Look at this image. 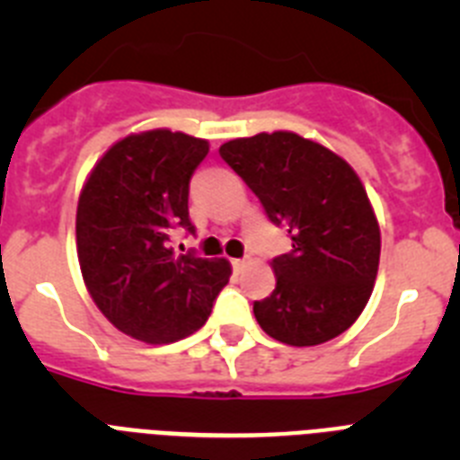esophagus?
<instances>
[{"label":"esophagus","mask_w":460,"mask_h":460,"mask_svg":"<svg viewBox=\"0 0 460 460\" xmlns=\"http://www.w3.org/2000/svg\"><path fill=\"white\" fill-rule=\"evenodd\" d=\"M249 262H251L249 258H237V260H233V267H234V271H242V270H246V267H249Z\"/></svg>","instance_id":"obj_1"}]
</instances>
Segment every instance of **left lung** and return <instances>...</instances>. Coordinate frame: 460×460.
Instances as JSON below:
<instances>
[{
	"mask_svg": "<svg viewBox=\"0 0 460 460\" xmlns=\"http://www.w3.org/2000/svg\"><path fill=\"white\" fill-rule=\"evenodd\" d=\"M218 154L292 239L290 253L271 260L274 292L253 304L262 332L296 348L343 334L367 306L380 265V226L355 170L290 131L237 137Z\"/></svg>",
	"mask_w": 460,
	"mask_h": 460,
	"instance_id": "8db88e82",
	"label": "left lung"
}]
</instances>
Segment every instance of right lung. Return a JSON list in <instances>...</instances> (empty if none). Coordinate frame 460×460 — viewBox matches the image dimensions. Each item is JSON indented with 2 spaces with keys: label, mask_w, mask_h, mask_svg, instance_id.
<instances>
[{
  "label": "right lung",
  "mask_w": 460,
  "mask_h": 460,
  "mask_svg": "<svg viewBox=\"0 0 460 460\" xmlns=\"http://www.w3.org/2000/svg\"><path fill=\"white\" fill-rule=\"evenodd\" d=\"M209 142L168 128L131 133L93 165L78 200L84 286L105 318L145 343H172L209 318L230 280L223 258L177 255L172 230L193 234L189 184Z\"/></svg>",
  "instance_id": "right-lung-1"
}]
</instances>
